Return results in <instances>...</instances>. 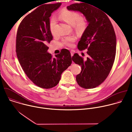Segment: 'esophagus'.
<instances>
[{
	"instance_id": "obj_1",
	"label": "esophagus",
	"mask_w": 132,
	"mask_h": 132,
	"mask_svg": "<svg viewBox=\"0 0 132 132\" xmlns=\"http://www.w3.org/2000/svg\"><path fill=\"white\" fill-rule=\"evenodd\" d=\"M70 54H71V56H72L73 55V52L72 51H70Z\"/></svg>"
}]
</instances>
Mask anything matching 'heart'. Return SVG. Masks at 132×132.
Listing matches in <instances>:
<instances>
[{
    "label": "heart",
    "instance_id": "heart-1",
    "mask_svg": "<svg viewBox=\"0 0 132 132\" xmlns=\"http://www.w3.org/2000/svg\"><path fill=\"white\" fill-rule=\"evenodd\" d=\"M59 17L60 19L72 26L75 31L78 35H82L87 29L88 23L86 18L81 16L77 11L63 9L59 12ZM56 23V19L54 16L52 17L50 20L49 26L51 33L53 35L56 34L55 31ZM76 40V37L75 35H70L65 37L63 40V43L67 46L72 47Z\"/></svg>",
    "mask_w": 132,
    "mask_h": 132
}]
</instances>
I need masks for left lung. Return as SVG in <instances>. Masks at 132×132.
<instances>
[{"label":"left lung","instance_id":"obj_1","mask_svg":"<svg viewBox=\"0 0 132 132\" xmlns=\"http://www.w3.org/2000/svg\"><path fill=\"white\" fill-rule=\"evenodd\" d=\"M67 8L81 12L89 23L78 44L80 51L88 50V57L85 61L77 53L72 57V61L81 67L76 81L83 88H96L106 79L114 62L117 39L114 28L106 14L90 4L83 2Z\"/></svg>","mask_w":132,"mask_h":132}]
</instances>
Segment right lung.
<instances>
[{
    "label": "right lung",
    "instance_id": "obj_1",
    "mask_svg": "<svg viewBox=\"0 0 132 132\" xmlns=\"http://www.w3.org/2000/svg\"><path fill=\"white\" fill-rule=\"evenodd\" d=\"M61 3L42 5L26 16L19 26L16 36V56L23 70L34 84L50 89L57 85L62 72L70 66V52L62 49L53 57L47 53L53 40L50 17Z\"/></svg>",
    "mask_w": 132,
    "mask_h": 132
}]
</instances>
